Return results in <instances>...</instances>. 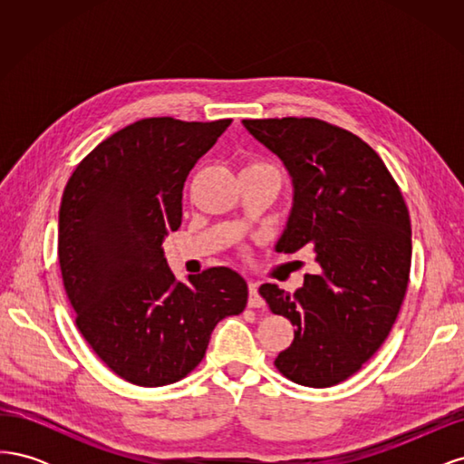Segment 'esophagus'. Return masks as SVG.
I'll list each match as a JSON object with an SVG mask.
<instances>
[{"instance_id": "1", "label": "esophagus", "mask_w": 464, "mask_h": 464, "mask_svg": "<svg viewBox=\"0 0 464 464\" xmlns=\"http://www.w3.org/2000/svg\"><path fill=\"white\" fill-rule=\"evenodd\" d=\"M257 288H259V283L257 280H249V307H261L265 302H263V298L259 296V292H257Z\"/></svg>"}]
</instances>
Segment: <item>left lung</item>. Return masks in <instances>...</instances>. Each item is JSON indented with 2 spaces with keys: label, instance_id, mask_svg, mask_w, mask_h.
Instances as JSON below:
<instances>
[{
  "label": "left lung",
  "instance_id": "obj_1",
  "mask_svg": "<svg viewBox=\"0 0 464 464\" xmlns=\"http://www.w3.org/2000/svg\"><path fill=\"white\" fill-rule=\"evenodd\" d=\"M242 123L292 178V210L276 249L310 247L317 263L294 294L259 288L271 312L296 327L275 366L298 385L333 387L354 375L395 325L411 273L409 208L379 154L354 133L317 118Z\"/></svg>",
  "mask_w": 464,
  "mask_h": 464
}]
</instances>
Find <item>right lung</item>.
<instances>
[{
    "label": "right lung",
    "instance_id": "add662e5",
    "mask_svg": "<svg viewBox=\"0 0 464 464\" xmlns=\"http://www.w3.org/2000/svg\"><path fill=\"white\" fill-rule=\"evenodd\" d=\"M232 120L147 118L110 135L69 178L58 257L75 323L125 382L162 387L199 366L217 323L244 312L246 280L213 266L178 283L162 242L181 224V191Z\"/></svg>",
    "mask_w": 464,
    "mask_h": 464
}]
</instances>
